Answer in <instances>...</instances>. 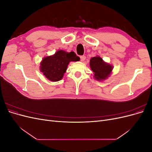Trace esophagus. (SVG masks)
<instances>
[{
  "label": "esophagus",
  "instance_id": "1",
  "mask_svg": "<svg viewBox=\"0 0 152 152\" xmlns=\"http://www.w3.org/2000/svg\"><path fill=\"white\" fill-rule=\"evenodd\" d=\"M86 59V56H80V61H84Z\"/></svg>",
  "mask_w": 152,
  "mask_h": 152
}]
</instances>
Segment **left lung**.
Masks as SVG:
<instances>
[{
	"label": "left lung",
	"mask_w": 152,
	"mask_h": 152,
	"mask_svg": "<svg viewBox=\"0 0 152 152\" xmlns=\"http://www.w3.org/2000/svg\"><path fill=\"white\" fill-rule=\"evenodd\" d=\"M89 65L92 71L94 72V79L98 81H103L108 79L113 68L111 64L104 61L99 56L91 58Z\"/></svg>",
	"instance_id": "left-lung-1"
}]
</instances>
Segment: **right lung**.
<instances>
[{"label":"right lung","instance_id":"right-lung-1","mask_svg":"<svg viewBox=\"0 0 152 152\" xmlns=\"http://www.w3.org/2000/svg\"><path fill=\"white\" fill-rule=\"evenodd\" d=\"M80 58L76 54L63 50H58L51 56L43 58L40 63V71L51 82L59 81L63 79L70 61H79Z\"/></svg>","mask_w":152,"mask_h":152}]
</instances>
